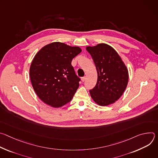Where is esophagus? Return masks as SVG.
I'll use <instances>...</instances> for the list:
<instances>
[{"label":"esophagus","mask_w":158,"mask_h":158,"mask_svg":"<svg viewBox=\"0 0 158 158\" xmlns=\"http://www.w3.org/2000/svg\"><path fill=\"white\" fill-rule=\"evenodd\" d=\"M85 79H86V78H85V77H82V79H81V80H82V82H84V81H85Z\"/></svg>","instance_id":"1"}]
</instances>
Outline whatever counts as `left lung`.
<instances>
[{"mask_svg": "<svg viewBox=\"0 0 158 158\" xmlns=\"http://www.w3.org/2000/svg\"><path fill=\"white\" fill-rule=\"evenodd\" d=\"M98 72L95 87L89 90L93 100L104 106L114 103L123 94L128 82V71L117 52L106 44L87 47Z\"/></svg>", "mask_w": 158, "mask_h": 158, "instance_id": "left-lung-1", "label": "left lung"}]
</instances>
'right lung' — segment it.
<instances>
[{"label":"right lung","instance_id":"obj_1","mask_svg":"<svg viewBox=\"0 0 158 158\" xmlns=\"http://www.w3.org/2000/svg\"><path fill=\"white\" fill-rule=\"evenodd\" d=\"M81 52L79 47L56 42L46 45L35 56L30 78L34 91L44 102L60 107L71 101L81 81L71 62Z\"/></svg>","mask_w":158,"mask_h":158}]
</instances>
